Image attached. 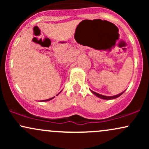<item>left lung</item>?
<instances>
[{"label":"left lung","instance_id":"8db88e82","mask_svg":"<svg viewBox=\"0 0 149 149\" xmlns=\"http://www.w3.org/2000/svg\"><path fill=\"white\" fill-rule=\"evenodd\" d=\"M90 91L92 92V93H93L94 95H95V96H97V97H99V98L100 99H102V100H113V99H116V98H118V97L120 96V95H122L124 93L125 91L122 92L121 93L118 94V95H114V96H104V95H100V94L99 93H97V92L92 91V90H90Z\"/></svg>","mask_w":149,"mask_h":149}]
</instances>
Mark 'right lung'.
Returning a JSON list of instances; mask_svg holds the SVG:
<instances>
[{
    "label": "right lung",
    "mask_w": 149,
    "mask_h": 149,
    "mask_svg": "<svg viewBox=\"0 0 149 149\" xmlns=\"http://www.w3.org/2000/svg\"><path fill=\"white\" fill-rule=\"evenodd\" d=\"M60 92H59V93H60ZM59 93H58L57 95V96L58 95H59ZM54 97H52V98H50V99H48V100H40V102H47V101H49V100H52V99H54Z\"/></svg>",
    "instance_id": "right-lung-1"
}]
</instances>
